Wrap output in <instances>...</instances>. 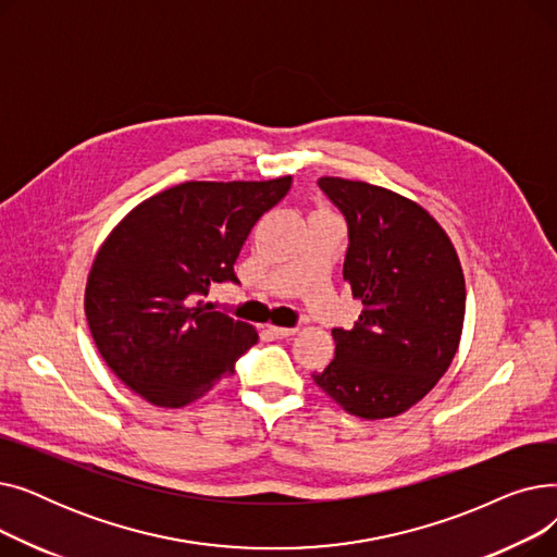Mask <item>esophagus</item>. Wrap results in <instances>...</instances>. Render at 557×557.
<instances>
[{
	"mask_svg": "<svg viewBox=\"0 0 557 557\" xmlns=\"http://www.w3.org/2000/svg\"><path fill=\"white\" fill-rule=\"evenodd\" d=\"M296 332H298L296 327H271V334L277 336V338H288V336H294Z\"/></svg>",
	"mask_w": 557,
	"mask_h": 557,
	"instance_id": "esophagus-1",
	"label": "esophagus"
}]
</instances>
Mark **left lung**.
I'll return each mask as SVG.
<instances>
[{
    "instance_id": "1",
    "label": "left lung",
    "mask_w": 557,
    "mask_h": 557,
    "mask_svg": "<svg viewBox=\"0 0 557 557\" xmlns=\"http://www.w3.org/2000/svg\"><path fill=\"white\" fill-rule=\"evenodd\" d=\"M347 221L343 280L363 311L334 327V361L313 382L347 413L382 420L408 411L441 379L458 349L465 277L458 255L418 202L384 187L320 178Z\"/></svg>"
}]
</instances>
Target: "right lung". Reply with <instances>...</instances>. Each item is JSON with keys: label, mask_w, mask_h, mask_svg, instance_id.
I'll return each instance as SVG.
<instances>
[{"label": "right lung", "mask_w": 557, "mask_h": 557, "mask_svg": "<svg viewBox=\"0 0 557 557\" xmlns=\"http://www.w3.org/2000/svg\"><path fill=\"white\" fill-rule=\"evenodd\" d=\"M290 175L263 183H183L139 202L97 252L85 315L108 368L156 406L202 397L257 343L242 320L205 302L234 275L263 212Z\"/></svg>", "instance_id": "right-lung-1"}]
</instances>
